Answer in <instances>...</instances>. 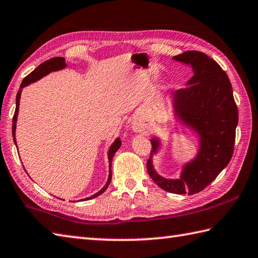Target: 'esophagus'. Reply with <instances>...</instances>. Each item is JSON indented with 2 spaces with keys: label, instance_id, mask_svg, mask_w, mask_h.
Returning <instances> with one entry per match:
<instances>
[{
  "label": "esophagus",
  "instance_id": "34e87169",
  "mask_svg": "<svg viewBox=\"0 0 258 258\" xmlns=\"http://www.w3.org/2000/svg\"><path fill=\"white\" fill-rule=\"evenodd\" d=\"M133 129L136 133H141V131H144L146 129L145 124L140 121V120H135L133 122Z\"/></svg>",
  "mask_w": 258,
  "mask_h": 258
}]
</instances>
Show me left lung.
<instances>
[{"instance_id":"left-lung-1","label":"left lung","mask_w":258,"mask_h":258,"mask_svg":"<svg viewBox=\"0 0 258 258\" xmlns=\"http://www.w3.org/2000/svg\"><path fill=\"white\" fill-rule=\"evenodd\" d=\"M173 60L189 64L194 71L187 87L172 92V103L176 118L198 135L199 150L196 158L183 166L178 179H167L154 169L152 156L158 151L160 140L152 138L147 170L164 190L194 195L206 188L232 159L238 109L228 76L212 57L186 51Z\"/></svg>"}]
</instances>
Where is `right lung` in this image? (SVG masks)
<instances>
[{
    "instance_id": "add662e5",
    "label": "right lung",
    "mask_w": 258,
    "mask_h": 258,
    "mask_svg": "<svg viewBox=\"0 0 258 258\" xmlns=\"http://www.w3.org/2000/svg\"><path fill=\"white\" fill-rule=\"evenodd\" d=\"M67 67L66 64V60L64 57H61V56H57V57H52V59L50 60H46L45 62L41 63V64L36 68L35 70H33L32 72L30 73L29 76H26L24 78V80L22 81V83H21L20 86V89L18 91V94H17V108H15V112H14V115H13V123H12V136H13V140H14V144L15 146H17V139H15V128H17V120H18V113H19V106H20V98H21V92H22V88L29 86L30 83L32 82H35L38 81L39 79L43 78L44 76L49 75L50 72L52 71H59L61 69H64V68ZM120 146H121V140H120V138H117L114 141L113 144L110 146L109 148V151H108V159H109V177H108V180H107V183L104 185V187L101 189V190H99L97 194H94V195L88 197V198H85L86 201H89V199H92V198H96L98 196L101 195L102 192H104V190L108 188V186L110 185V181H111V162H112V158L113 156L115 154V151H117Z\"/></svg>"
}]
</instances>
